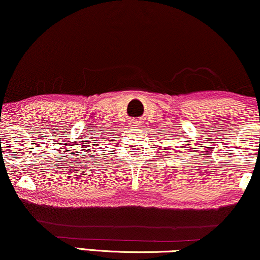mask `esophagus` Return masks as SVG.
Returning a JSON list of instances; mask_svg holds the SVG:
<instances>
[{
  "label": "esophagus",
  "mask_w": 260,
  "mask_h": 260,
  "mask_svg": "<svg viewBox=\"0 0 260 260\" xmlns=\"http://www.w3.org/2000/svg\"><path fill=\"white\" fill-rule=\"evenodd\" d=\"M137 125H140V123L137 122V120H134V122H131V126H137Z\"/></svg>",
  "instance_id": "34e87169"
}]
</instances>
